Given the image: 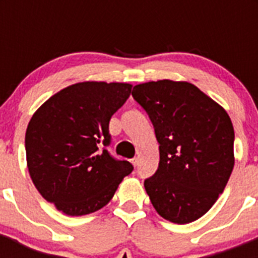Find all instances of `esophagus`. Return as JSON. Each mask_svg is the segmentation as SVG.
Segmentation results:
<instances>
[{"label": "esophagus", "mask_w": 258, "mask_h": 258, "mask_svg": "<svg viewBox=\"0 0 258 258\" xmlns=\"http://www.w3.org/2000/svg\"><path fill=\"white\" fill-rule=\"evenodd\" d=\"M138 161H140L138 160V157H133V159H132V164H133L134 166L138 165Z\"/></svg>", "instance_id": "34e87169"}]
</instances>
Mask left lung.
<instances>
[{"label":"left lung","mask_w":258,"mask_h":258,"mask_svg":"<svg viewBox=\"0 0 258 258\" xmlns=\"http://www.w3.org/2000/svg\"><path fill=\"white\" fill-rule=\"evenodd\" d=\"M159 142L160 161L145 188L156 212L190 223L217 202L234 168V127L220 104L190 83L159 80L132 92Z\"/></svg>","instance_id":"1"}]
</instances>
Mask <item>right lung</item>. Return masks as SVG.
Returning <instances> with one entry per match:
<instances>
[{
    "mask_svg": "<svg viewBox=\"0 0 258 258\" xmlns=\"http://www.w3.org/2000/svg\"><path fill=\"white\" fill-rule=\"evenodd\" d=\"M131 84L79 83L49 98L26 132L29 174L38 192L68 216L103 208L133 165L109 154V120Z\"/></svg>",
    "mask_w": 258,
    "mask_h": 258,
    "instance_id": "1",
    "label": "right lung"
}]
</instances>
